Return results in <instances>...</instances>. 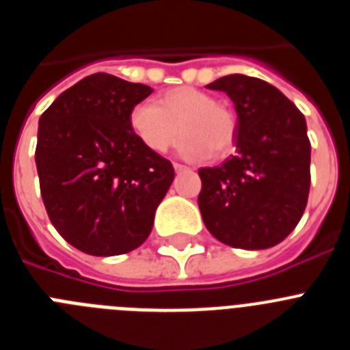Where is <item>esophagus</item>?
<instances>
[{"label":"esophagus","instance_id":"34e87169","mask_svg":"<svg viewBox=\"0 0 350 350\" xmlns=\"http://www.w3.org/2000/svg\"><path fill=\"white\" fill-rule=\"evenodd\" d=\"M173 168H175V172L177 173H182V172H187V166H184V165H178V163H175V165H173Z\"/></svg>","mask_w":350,"mask_h":350}]
</instances>
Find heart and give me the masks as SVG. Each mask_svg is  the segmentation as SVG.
<instances>
[{"label":"heart","mask_w":350,"mask_h":350,"mask_svg":"<svg viewBox=\"0 0 350 350\" xmlns=\"http://www.w3.org/2000/svg\"><path fill=\"white\" fill-rule=\"evenodd\" d=\"M129 126L140 144L156 154L168 150L178 129V154L191 161L226 154L237 131L233 113L194 88L172 89L156 105L138 103L129 113Z\"/></svg>","instance_id":"obj_1"}]
</instances>
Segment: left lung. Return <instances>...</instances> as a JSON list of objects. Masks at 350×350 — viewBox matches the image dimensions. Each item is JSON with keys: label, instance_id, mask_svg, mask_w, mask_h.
<instances>
[{"label": "left lung", "instance_id": "1", "mask_svg": "<svg viewBox=\"0 0 350 350\" xmlns=\"http://www.w3.org/2000/svg\"><path fill=\"white\" fill-rule=\"evenodd\" d=\"M237 110V154L200 170L198 205L206 230L234 249L277 245L301 219L310 189L307 120L271 83L242 73L206 85Z\"/></svg>", "mask_w": 350, "mask_h": 350}]
</instances>
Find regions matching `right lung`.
I'll list each match as a JSON object with an SVG mask.
<instances>
[{
    "label": "right lung",
    "mask_w": 350,
    "mask_h": 350,
    "mask_svg": "<svg viewBox=\"0 0 350 350\" xmlns=\"http://www.w3.org/2000/svg\"><path fill=\"white\" fill-rule=\"evenodd\" d=\"M152 88L94 73L61 92L38 122L43 205L61 237L91 256L131 252L152 231L175 172L140 144L129 113Z\"/></svg>",
    "instance_id": "obj_1"
}]
</instances>
